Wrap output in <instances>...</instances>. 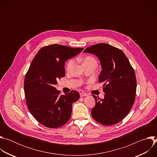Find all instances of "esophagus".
<instances>
[{
	"mask_svg": "<svg viewBox=\"0 0 157 157\" xmlns=\"http://www.w3.org/2000/svg\"><path fill=\"white\" fill-rule=\"evenodd\" d=\"M79 94H80V96H81V97H84V96H87V94L86 93H83V92L80 93H79Z\"/></svg>",
	"mask_w": 157,
	"mask_h": 157,
	"instance_id": "obj_1",
	"label": "esophagus"
}]
</instances>
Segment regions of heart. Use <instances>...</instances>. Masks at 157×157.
I'll use <instances>...</instances> for the list:
<instances>
[{"label":"heart","mask_w":157,"mask_h":157,"mask_svg":"<svg viewBox=\"0 0 157 157\" xmlns=\"http://www.w3.org/2000/svg\"><path fill=\"white\" fill-rule=\"evenodd\" d=\"M96 61V60L93 57H91V56H86V57H85L84 58V59L82 61V64H86V63H90V62H92V61ZM73 64H74V60L73 59H70L68 62V63H67V66H67V69H68V70L70 69L71 67H72V66L73 65Z\"/></svg>","instance_id":"heart-1"}]
</instances>
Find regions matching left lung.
Returning a JSON list of instances; mask_svg holds the SVG:
<instances>
[{"mask_svg":"<svg viewBox=\"0 0 157 157\" xmlns=\"http://www.w3.org/2000/svg\"><path fill=\"white\" fill-rule=\"evenodd\" d=\"M84 53L96 55L102 71L99 82L103 83L104 98L93 95L95 107L91 110L98 122L110 125L119 122L130 112L136 98L137 81L134 70L120 49L106 43L87 48Z\"/></svg>","mask_w":157,"mask_h":157,"instance_id":"1","label":"left lung"}]
</instances>
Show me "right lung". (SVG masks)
I'll use <instances>...</instances> for the list:
<instances>
[{
  "instance_id": "1",
  "label": "right lung",
  "mask_w": 157,
  "mask_h": 157,
  "mask_svg": "<svg viewBox=\"0 0 157 157\" xmlns=\"http://www.w3.org/2000/svg\"><path fill=\"white\" fill-rule=\"evenodd\" d=\"M83 50L53 44L41 48L33 58L25 78L24 91L30 113L42 125L57 128L70 119L72 104L79 94L72 91L60 95L55 85L65 76V61Z\"/></svg>"
}]
</instances>
